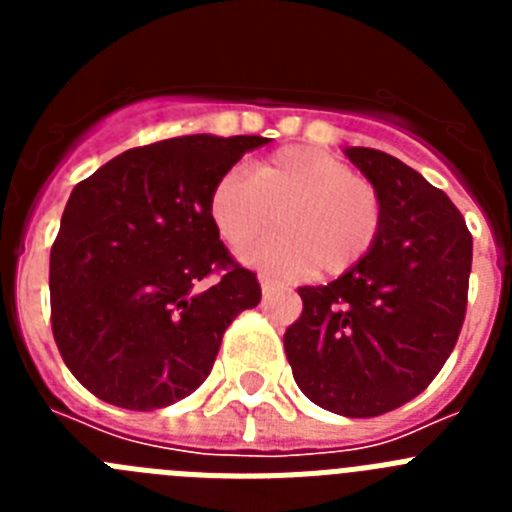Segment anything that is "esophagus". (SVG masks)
<instances>
[{
  "label": "esophagus",
  "instance_id": "obj_1",
  "mask_svg": "<svg viewBox=\"0 0 512 512\" xmlns=\"http://www.w3.org/2000/svg\"><path fill=\"white\" fill-rule=\"evenodd\" d=\"M259 284H261V292H264V295L279 292V289H287V284L279 282V279H271V277H261Z\"/></svg>",
  "mask_w": 512,
  "mask_h": 512
}]
</instances>
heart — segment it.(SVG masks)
Returning <instances> with one entry per match:
<instances>
[{"instance_id": "1", "label": "heart", "mask_w": 512, "mask_h": 512, "mask_svg": "<svg viewBox=\"0 0 512 512\" xmlns=\"http://www.w3.org/2000/svg\"><path fill=\"white\" fill-rule=\"evenodd\" d=\"M210 217L228 246L258 240L280 220L284 234L243 248L241 259L269 274H346L374 251L384 207L377 187L338 156L292 146L264 158L253 176L228 171L210 192Z\"/></svg>"}]
</instances>
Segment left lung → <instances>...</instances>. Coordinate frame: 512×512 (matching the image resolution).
I'll return each mask as SVG.
<instances>
[{
	"mask_svg": "<svg viewBox=\"0 0 512 512\" xmlns=\"http://www.w3.org/2000/svg\"><path fill=\"white\" fill-rule=\"evenodd\" d=\"M377 187L374 251L323 287H302L284 351L307 400L346 418L400 408L433 382L467 312L472 235L454 202L400 158L346 148Z\"/></svg>",
	"mask_w": 512,
	"mask_h": 512,
	"instance_id": "left-lung-1",
	"label": "left lung"
}]
</instances>
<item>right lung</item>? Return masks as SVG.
Listing matches in <instances>:
<instances>
[{"label": "right lung", "mask_w": 512, "mask_h": 512, "mask_svg": "<svg viewBox=\"0 0 512 512\" xmlns=\"http://www.w3.org/2000/svg\"><path fill=\"white\" fill-rule=\"evenodd\" d=\"M261 135H182L130 148L71 192L51 248V325L99 400L156 410L207 379L235 315L261 300L230 259L210 192ZM215 270L207 290L199 282Z\"/></svg>", "instance_id": "add662e5"}]
</instances>
